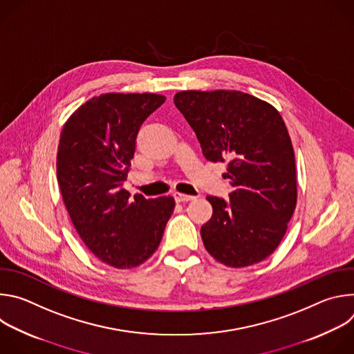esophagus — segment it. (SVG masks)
Returning <instances> with one entry per match:
<instances>
[{
	"mask_svg": "<svg viewBox=\"0 0 354 354\" xmlns=\"http://www.w3.org/2000/svg\"><path fill=\"white\" fill-rule=\"evenodd\" d=\"M174 197H175L176 201H179V203H180V201H190V200H194V198H196L194 196L183 194V193H178V192L174 194Z\"/></svg>",
	"mask_w": 354,
	"mask_h": 354,
	"instance_id": "esophagus-1",
	"label": "esophagus"
}]
</instances>
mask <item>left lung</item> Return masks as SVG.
Returning <instances> with one entry per match:
<instances>
[{"mask_svg":"<svg viewBox=\"0 0 354 354\" xmlns=\"http://www.w3.org/2000/svg\"><path fill=\"white\" fill-rule=\"evenodd\" d=\"M174 102L206 160L228 164L230 200L207 196L213 216L200 230L207 252L230 268L266 259L297 203L294 149L280 113L239 91H182Z\"/></svg>","mask_w":354,"mask_h":354,"instance_id":"obj_1","label":"left lung"}]
</instances>
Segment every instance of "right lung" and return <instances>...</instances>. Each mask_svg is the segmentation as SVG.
<instances>
[{"instance_id": "add662e5", "label": "right lung", "mask_w": 354, "mask_h": 354, "mask_svg": "<svg viewBox=\"0 0 354 354\" xmlns=\"http://www.w3.org/2000/svg\"><path fill=\"white\" fill-rule=\"evenodd\" d=\"M165 96L105 93L80 106L66 122L57 153V180L71 221L102 262L130 269L157 250L175 200L145 198L123 187L145 119Z\"/></svg>"}]
</instances>
